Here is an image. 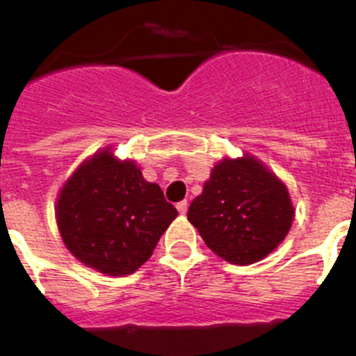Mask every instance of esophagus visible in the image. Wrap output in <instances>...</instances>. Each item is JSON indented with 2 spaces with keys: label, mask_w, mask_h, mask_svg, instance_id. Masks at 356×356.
<instances>
[{
  "label": "esophagus",
  "mask_w": 356,
  "mask_h": 356,
  "mask_svg": "<svg viewBox=\"0 0 356 356\" xmlns=\"http://www.w3.org/2000/svg\"><path fill=\"white\" fill-rule=\"evenodd\" d=\"M176 209H178V212H180L181 216H185L188 209V203L187 201H180V203H176Z\"/></svg>",
  "instance_id": "obj_1"
}]
</instances>
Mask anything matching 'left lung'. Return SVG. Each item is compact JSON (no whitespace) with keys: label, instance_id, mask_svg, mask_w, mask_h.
<instances>
[{"label":"left lung","instance_id":"8db88e82","mask_svg":"<svg viewBox=\"0 0 356 356\" xmlns=\"http://www.w3.org/2000/svg\"><path fill=\"white\" fill-rule=\"evenodd\" d=\"M187 219L226 262H259L282 244L294 221L287 185L266 163L244 155L213 165Z\"/></svg>","mask_w":356,"mask_h":356}]
</instances>
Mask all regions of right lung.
<instances>
[{"label":"right lung","instance_id":"right-lung-1","mask_svg":"<svg viewBox=\"0 0 356 356\" xmlns=\"http://www.w3.org/2000/svg\"><path fill=\"white\" fill-rule=\"evenodd\" d=\"M55 213L72 257L108 276L137 271L178 216L162 188L110 147L83 160L69 176Z\"/></svg>","mask_w":356,"mask_h":356}]
</instances>
